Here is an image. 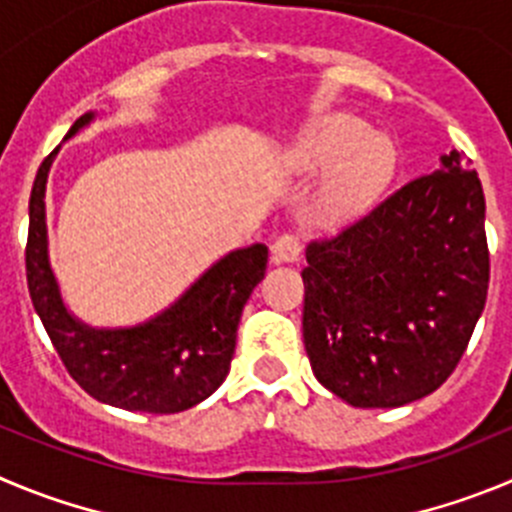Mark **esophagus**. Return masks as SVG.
<instances>
[{"label":"esophagus","instance_id":"1","mask_svg":"<svg viewBox=\"0 0 512 512\" xmlns=\"http://www.w3.org/2000/svg\"><path fill=\"white\" fill-rule=\"evenodd\" d=\"M300 242L295 234H280L278 240L272 242V262H298Z\"/></svg>","mask_w":512,"mask_h":512}]
</instances>
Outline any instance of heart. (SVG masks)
<instances>
[{
	"label": "heart",
	"mask_w": 512,
	"mask_h": 512,
	"mask_svg": "<svg viewBox=\"0 0 512 512\" xmlns=\"http://www.w3.org/2000/svg\"><path fill=\"white\" fill-rule=\"evenodd\" d=\"M285 166L298 174L328 171L313 199L315 219L346 222L379 199L396 171V148L389 138L353 116H333L305 128L283 154Z\"/></svg>",
	"instance_id": "1"
}]
</instances>
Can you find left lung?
<instances>
[{
	"mask_svg": "<svg viewBox=\"0 0 512 512\" xmlns=\"http://www.w3.org/2000/svg\"><path fill=\"white\" fill-rule=\"evenodd\" d=\"M303 341L315 379L361 409L404 407L450 379L490 280L485 194L439 156L338 237L310 242Z\"/></svg>",
	"mask_w": 512,
	"mask_h": 512,
	"instance_id": "left-lung-1",
	"label": "left lung"
}]
</instances>
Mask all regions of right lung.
<instances>
[{
	"instance_id": "right-lung-1",
	"label": "right lung",
	"mask_w": 512,
	"mask_h": 512,
	"mask_svg": "<svg viewBox=\"0 0 512 512\" xmlns=\"http://www.w3.org/2000/svg\"><path fill=\"white\" fill-rule=\"evenodd\" d=\"M95 121L85 113L65 141ZM60 146L42 161L30 194L27 285L62 364L93 399L128 412L176 414L212 396L229 374L242 308L265 278L267 247L227 252L169 308L123 328H95L68 310L50 265L47 176Z\"/></svg>"
}]
</instances>
